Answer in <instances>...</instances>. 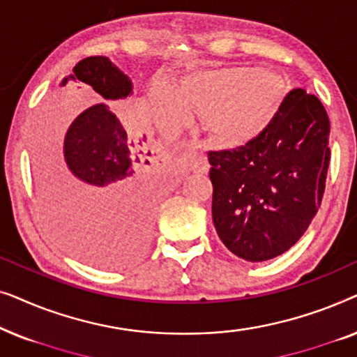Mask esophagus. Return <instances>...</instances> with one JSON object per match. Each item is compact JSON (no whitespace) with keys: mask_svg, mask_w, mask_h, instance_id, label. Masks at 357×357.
I'll return each instance as SVG.
<instances>
[{"mask_svg":"<svg viewBox=\"0 0 357 357\" xmlns=\"http://www.w3.org/2000/svg\"><path fill=\"white\" fill-rule=\"evenodd\" d=\"M185 158H187V159L190 160V162H192V164L195 165V167L202 170V172H208V164L204 162V160H203L202 158H198L197 154L192 153V151H188V153L185 154Z\"/></svg>","mask_w":357,"mask_h":357,"instance_id":"1","label":"esophagus"}]
</instances>
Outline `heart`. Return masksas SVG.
Instances as JSON below:
<instances>
[{"label": "heart", "mask_w": 357, "mask_h": 357, "mask_svg": "<svg viewBox=\"0 0 357 357\" xmlns=\"http://www.w3.org/2000/svg\"><path fill=\"white\" fill-rule=\"evenodd\" d=\"M289 94L280 73L258 66L203 68L182 77L178 89L158 79L148 91V115L165 135H175L202 114V125L218 148L255 143L275 125Z\"/></svg>", "instance_id": "b5f03b06"}]
</instances>
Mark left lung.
Listing matches in <instances>:
<instances>
[{
  "label": "left lung",
  "instance_id": "1",
  "mask_svg": "<svg viewBox=\"0 0 357 357\" xmlns=\"http://www.w3.org/2000/svg\"><path fill=\"white\" fill-rule=\"evenodd\" d=\"M328 139L330 120L321 102L292 89L260 139L208 154L213 222L234 255L266 261L304 236L325 192Z\"/></svg>",
  "mask_w": 357,
  "mask_h": 357
}]
</instances>
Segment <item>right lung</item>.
I'll use <instances>...</instances> for the list:
<instances>
[{"mask_svg":"<svg viewBox=\"0 0 357 357\" xmlns=\"http://www.w3.org/2000/svg\"><path fill=\"white\" fill-rule=\"evenodd\" d=\"M73 71L63 86L84 82L107 102L133 94V82L107 56L84 58ZM151 149L146 135L107 104L73 120L65 165L43 192L48 222L73 253L100 268H125L143 257L164 180L160 162H149Z\"/></svg>","mask_w":357,"mask_h":357,"instance_id":"add662e5","label":"right lung"}]
</instances>
